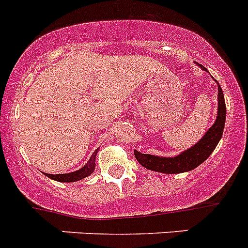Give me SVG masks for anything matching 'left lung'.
<instances>
[{"label": "left lung", "mask_w": 248, "mask_h": 248, "mask_svg": "<svg viewBox=\"0 0 248 248\" xmlns=\"http://www.w3.org/2000/svg\"><path fill=\"white\" fill-rule=\"evenodd\" d=\"M203 70L206 68L201 66ZM226 121V105L223 98V92L221 86L218 85V109H217V118L214 126L206 132L203 137L196 143L193 147L188 148L176 157H158L152 155L141 154L135 150V156L137 161L143 167L151 171L162 172V173H181L196 169L197 166L207 160L210 155L214 152L217 143L222 137L223 128Z\"/></svg>", "instance_id": "left-lung-1"}]
</instances>
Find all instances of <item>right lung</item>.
Wrapping results in <instances>:
<instances>
[{"instance_id": "obj_1", "label": "right lung", "mask_w": 248, "mask_h": 248, "mask_svg": "<svg viewBox=\"0 0 248 248\" xmlns=\"http://www.w3.org/2000/svg\"><path fill=\"white\" fill-rule=\"evenodd\" d=\"M96 154H97V150L94 151L91 158L88 160V162L78 171L71 172V173H61V175L60 173L59 175H48V173H46V176L55 181H59V182H75V181L82 180V178L87 177V176H90L94 171V167H96V163H94L96 162Z\"/></svg>"}]
</instances>
